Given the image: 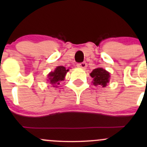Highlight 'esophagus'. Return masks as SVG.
I'll use <instances>...</instances> for the list:
<instances>
[{"label":"esophagus","instance_id":"esophagus-1","mask_svg":"<svg viewBox=\"0 0 147 147\" xmlns=\"http://www.w3.org/2000/svg\"><path fill=\"white\" fill-rule=\"evenodd\" d=\"M77 66H78V67L82 68V69H85L86 67H87V63H86L85 62H83V63H78V64H77Z\"/></svg>","mask_w":147,"mask_h":147}]
</instances>
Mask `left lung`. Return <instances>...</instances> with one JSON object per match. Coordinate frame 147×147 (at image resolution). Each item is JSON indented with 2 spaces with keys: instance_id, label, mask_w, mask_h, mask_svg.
<instances>
[{
  "instance_id": "8db88e82",
  "label": "left lung",
  "mask_w": 147,
  "mask_h": 147,
  "mask_svg": "<svg viewBox=\"0 0 147 147\" xmlns=\"http://www.w3.org/2000/svg\"><path fill=\"white\" fill-rule=\"evenodd\" d=\"M90 76L93 78V84L95 85H102L106 87L107 84L109 82V73L102 68H97L93 69L90 74Z\"/></svg>"
}]
</instances>
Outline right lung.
Returning a JSON list of instances; mask_svg holds the SVG:
<instances>
[{"instance_id": "right-lung-1", "label": "right lung", "mask_w": 147, "mask_h": 147, "mask_svg": "<svg viewBox=\"0 0 147 147\" xmlns=\"http://www.w3.org/2000/svg\"><path fill=\"white\" fill-rule=\"evenodd\" d=\"M67 72H68V69H66L65 67H57V68L55 69L54 72H51L48 75V78L49 80H50V83L53 84H57V85L60 84V81H63L64 80Z\"/></svg>"}]
</instances>
